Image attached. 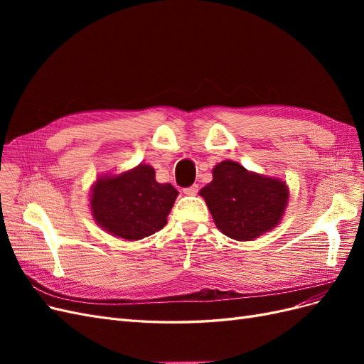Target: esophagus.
I'll return each instance as SVG.
<instances>
[{"label": "esophagus", "instance_id": "obj_1", "mask_svg": "<svg viewBox=\"0 0 364 364\" xmlns=\"http://www.w3.org/2000/svg\"><path fill=\"white\" fill-rule=\"evenodd\" d=\"M197 191H199V186L191 185V186H188V188L183 190V194H186V196H196Z\"/></svg>", "mask_w": 364, "mask_h": 364}]
</instances>
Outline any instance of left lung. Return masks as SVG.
Instances as JSON below:
<instances>
[{"label":"left lung","instance_id":"left-lung-1","mask_svg":"<svg viewBox=\"0 0 364 364\" xmlns=\"http://www.w3.org/2000/svg\"><path fill=\"white\" fill-rule=\"evenodd\" d=\"M199 194L220 232L237 241H252L281 223L290 190L279 178L249 171L226 159L213 168V181Z\"/></svg>","mask_w":364,"mask_h":364}]
</instances>
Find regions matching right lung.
Listing matches in <instances>:
<instances>
[{
  "mask_svg": "<svg viewBox=\"0 0 364 364\" xmlns=\"http://www.w3.org/2000/svg\"><path fill=\"white\" fill-rule=\"evenodd\" d=\"M178 194L171 183L156 182L151 165L141 162L118 174L97 176L90 194L91 215L107 234L136 241L167 225Z\"/></svg>",
  "mask_w": 364,
  "mask_h": 364,
  "instance_id": "obj_1",
  "label": "right lung"
}]
</instances>
